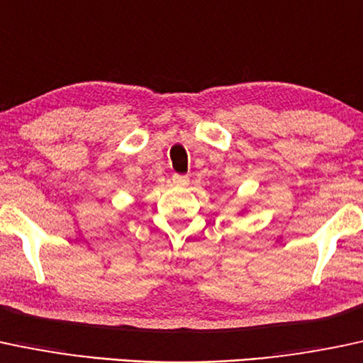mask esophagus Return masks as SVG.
I'll return each instance as SVG.
<instances>
[{
	"label": "esophagus",
	"instance_id": "esophagus-1",
	"mask_svg": "<svg viewBox=\"0 0 363 363\" xmlns=\"http://www.w3.org/2000/svg\"><path fill=\"white\" fill-rule=\"evenodd\" d=\"M173 183L177 186H185L189 183V177H185V174H173Z\"/></svg>",
	"mask_w": 363,
	"mask_h": 363
}]
</instances>
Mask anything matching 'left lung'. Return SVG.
Listing matches in <instances>:
<instances>
[{"mask_svg": "<svg viewBox=\"0 0 363 363\" xmlns=\"http://www.w3.org/2000/svg\"><path fill=\"white\" fill-rule=\"evenodd\" d=\"M242 213H243V211H242Z\"/></svg>", "mask_w": 363, "mask_h": 363, "instance_id": "1", "label": "left lung"}]
</instances>
